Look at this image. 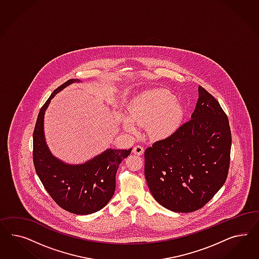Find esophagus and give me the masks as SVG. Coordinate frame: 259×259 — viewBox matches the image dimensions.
I'll return each instance as SVG.
<instances>
[{
    "label": "esophagus",
    "mask_w": 259,
    "mask_h": 259,
    "mask_svg": "<svg viewBox=\"0 0 259 259\" xmlns=\"http://www.w3.org/2000/svg\"><path fill=\"white\" fill-rule=\"evenodd\" d=\"M144 152V148L141 145H136L133 148V153L138 155V156H141Z\"/></svg>",
    "instance_id": "1"
}]
</instances>
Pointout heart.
<instances>
[{"label": "heart", "instance_id": "obj_1", "mask_svg": "<svg viewBox=\"0 0 259 259\" xmlns=\"http://www.w3.org/2000/svg\"><path fill=\"white\" fill-rule=\"evenodd\" d=\"M183 110L177 98L167 89L152 88L134 97L128 103L123 127L136 132V126H145L152 137H164L181 122Z\"/></svg>", "mask_w": 259, "mask_h": 259}]
</instances>
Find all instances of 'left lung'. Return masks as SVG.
Listing matches in <instances>:
<instances>
[{
  "instance_id": "1",
  "label": "left lung",
  "mask_w": 259,
  "mask_h": 259,
  "mask_svg": "<svg viewBox=\"0 0 259 259\" xmlns=\"http://www.w3.org/2000/svg\"><path fill=\"white\" fill-rule=\"evenodd\" d=\"M232 134L226 113L203 87L192 118L144 152L150 192L164 208L195 212L227 179Z\"/></svg>"
}]
</instances>
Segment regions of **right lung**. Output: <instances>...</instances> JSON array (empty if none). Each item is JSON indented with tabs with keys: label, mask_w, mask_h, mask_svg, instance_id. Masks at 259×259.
<instances>
[{
	"label": "right lung",
	"mask_w": 259,
	"mask_h": 259,
	"mask_svg": "<svg viewBox=\"0 0 259 259\" xmlns=\"http://www.w3.org/2000/svg\"><path fill=\"white\" fill-rule=\"evenodd\" d=\"M75 81L71 78L58 87L39 110L33 132V162L49 196L63 210L76 214L100 211L115 193L118 165L128 157V150L107 149L83 164L63 163L52 156L44 134V117L51 99Z\"/></svg>",
	"instance_id": "right-lung-1"
}]
</instances>
